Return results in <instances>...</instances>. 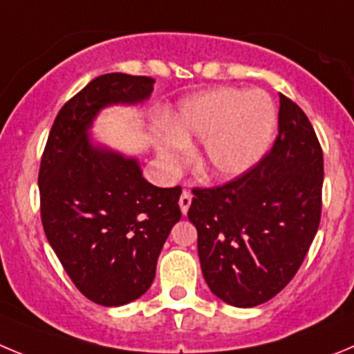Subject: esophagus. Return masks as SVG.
I'll return each instance as SVG.
<instances>
[{"label": "esophagus", "instance_id": "1", "mask_svg": "<svg viewBox=\"0 0 354 354\" xmlns=\"http://www.w3.org/2000/svg\"><path fill=\"white\" fill-rule=\"evenodd\" d=\"M190 203H192V194L187 192V190H183L180 196V209L183 215H187V212H189L190 208Z\"/></svg>", "mask_w": 354, "mask_h": 354}]
</instances>
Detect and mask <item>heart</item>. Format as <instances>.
Wrapping results in <instances>:
<instances>
[{
    "mask_svg": "<svg viewBox=\"0 0 354 354\" xmlns=\"http://www.w3.org/2000/svg\"><path fill=\"white\" fill-rule=\"evenodd\" d=\"M273 102L261 91L216 88L180 104L167 120L157 153L167 171L190 155L192 139H205L199 169L208 178L231 180L250 171L268 151L275 130Z\"/></svg>",
    "mask_w": 354,
    "mask_h": 354,
    "instance_id": "b5f03b06",
    "label": "heart"
}]
</instances>
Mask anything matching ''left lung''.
<instances>
[{
  "mask_svg": "<svg viewBox=\"0 0 354 354\" xmlns=\"http://www.w3.org/2000/svg\"><path fill=\"white\" fill-rule=\"evenodd\" d=\"M323 174L308 118L280 95L270 153L222 187L192 190L189 221L197 229L203 277L216 298L256 307L291 282L319 227Z\"/></svg>",
  "mask_w": 354,
  "mask_h": 354,
  "instance_id": "left-lung-1",
  "label": "left lung"
}]
</instances>
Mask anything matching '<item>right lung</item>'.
Returning a JSON list of instances; mask_svg holds the SVG:
<instances>
[{
	"mask_svg": "<svg viewBox=\"0 0 354 354\" xmlns=\"http://www.w3.org/2000/svg\"><path fill=\"white\" fill-rule=\"evenodd\" d=\"M155 81L106 74L58 113L44 149L38 189L46 236L75 288L104 307L145 295L171 229L181 189L145 180L138 157L93 142L95 118L109 106H139Z\"/></svg>",
	"mask_w": 354,
	"mask_h": 354,
	"instance_id": "1",
	"label": "right lung"
}]
</instances>
